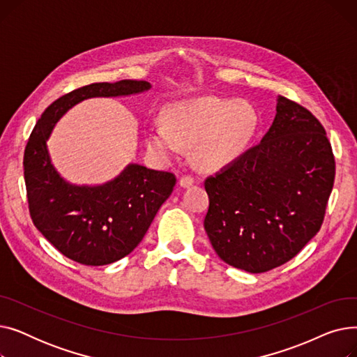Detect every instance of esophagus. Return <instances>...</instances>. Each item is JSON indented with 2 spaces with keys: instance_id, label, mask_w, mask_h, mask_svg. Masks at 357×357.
<instances>
[{
  "instance_id": "esophagus-1",
  "label": "esophagus",
  "mask_w": 357,
  "mask_h": 357,
  "mask_svg": "<svg viewBox=\"0 0 357 357\" xmlns=\"http://www.w3.org/2000/svg\"><path fill=\"white\" fill-rule=\"evenodd\" d=\"M179 185L182 186V188H190L191 185H194V178L192 176H182L179 179Z\"/></svg>"
}]
</instances>
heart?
Segmentation results:
<instances>
[{"label":"heart","mask_w":357,"mask_h":357,"mask_svg":"<svg viewBox=\"0 0 357 357\" xmlns=\"http://www.w3.org/2000/svg\"><path fill=\"white\" fill-rule=\"evenodd\" d=\"M259 128L256 109L245 101L205 97L174 104L167 109V127L146 130V149L160 163L181 159L185 147L204 169H220L248 152Z\"/></svg>","instance_id":"heart-1"}]
</instances>
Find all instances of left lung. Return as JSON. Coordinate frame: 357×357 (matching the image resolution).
<instances>
[{
	"label": "left lung",
	"mask_w": 357,
	"mask_h": 357,
	"mask_svg": "<svg viewBox=\"0 0 357 357\" xmlns=\"http://www.w3.org/2000/svg\"><path fill=\"white\" fill-rule=\"evenodd\" d=\"M335 162L311 112L278 96L268 133L236 162L205 179L204 229L230 266L268 272L296 256L320 230Z\"/></svg>",
	"instance_id": "left-lung-1"
}]
</instances>
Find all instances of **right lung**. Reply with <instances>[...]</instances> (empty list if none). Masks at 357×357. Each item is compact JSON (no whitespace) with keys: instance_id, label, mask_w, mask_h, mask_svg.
<instances>
[{"instance_id":"obj_1","label":"right lung","mask_w":357,"mask_h":357,"mask_svg":"<svg viewBox=\"0 0 357 357\" xmlns=\"http://www.w3.org/2000/svg\"><path fill=\"white\" fill-rule=\"evenodd\" d=\"M150 88L149 82L133 79L78 88L52 102L31 131L23 160L31 220L49 243L78 264L104 266L133 252L172 194L176 178L128 163L105 183H70L52 163L47 150L52 130L84 100L128 97Z\"/></svg>"}]
</instances>
